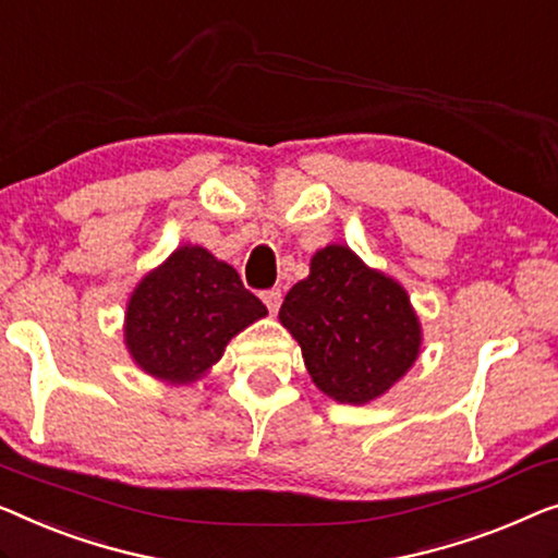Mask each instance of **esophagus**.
Here are the masks:
<instances>
[{
    "instance_id": "1",
    "label": "esophagus",
    "mask_w": 558,
    "mask_h": 558,
    "mask_svg": "<svg viewBox=\"0 0 558 558\" xmlns=\"http://www.w3.org/2000/svg\"><path fill=\"white\" fill-rule=\"evenodd\" d=\"M262 302L271 314H277L281 306V289H266V292H262Z\"/></svg>"
}]
</instances>
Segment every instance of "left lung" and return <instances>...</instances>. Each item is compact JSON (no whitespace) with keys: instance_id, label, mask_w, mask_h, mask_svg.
Here are the masks:
<instances>
[{"instance_id":"obj_1","label":"left lung","mask_w":558,"mask_h":558,"mask_svg":"<svg viewBox=\"0 0 558 558\" xmlns=\"http://www.w3.org/2000/svg\"><path fill=\"white\" fill-rule=\"evenodd\" d=\"M279 322L312 383L342 405H367L415 365L423 327L405 287L347 244L314 252L310 277L284 296Z\"/></svg>"}]
</instances>
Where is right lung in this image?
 Instances as JSON below:
<instances>
[{"mask_svg": "<svg viewBox=\"0 0 558 558\" xmlns=\"http://www.w3.org/2000/svg\"><path fill=\"white\" fill-rule=\"evenodd\" d=\"M266 306L241 284L231 264L183 244L135 284L125 304V347L145 375L191 385L223 357L226 344Z\"/></svg>", "mask_w": 558, "mask_h": 558, "instance_id": "add662e5", "label": "right lung"}]
</instances>
